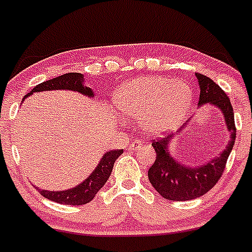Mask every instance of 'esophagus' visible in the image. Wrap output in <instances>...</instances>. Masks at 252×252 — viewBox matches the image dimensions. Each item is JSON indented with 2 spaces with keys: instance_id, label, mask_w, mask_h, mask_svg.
Wrapping results in <instances>:
<instances>
[{
  "instance_id": "obj_1",
  "label": "esophagus",
  "mask_w": 252,
  "mask_h": 252,
  "mask_svg": "<svg viewBox=\"0 0 252 252\" xmlns=\"http://www.w3.org/2000/svg\"><path fill=\"white\" fill-rule=\"evenodd\" d=\"M141 146H142V142H141L139 139H134V141H133V142L130 143L129 149L130 150H138L139 147H141Z\"/></svg>"
}]
</instances>
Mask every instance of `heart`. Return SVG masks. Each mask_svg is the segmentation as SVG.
<instances>
[{
	"label": "heart",
	"instance_id": "obj_1",
	"mask_svg": "<svg viewBox=\"0 0 252 252\" xmlns=\"http://www.w3.org/2000/svg\"><path fill=\"white\" fill-rule=\"evenodd\" d=\"M191 100V88L185 82L149 75L123 84L115 94V106L124 115L141 118L146 133L162 134L179 126Z\"/></svg>",
	"mask_w": 252,
	"mask_h": 252
}]
</instances>
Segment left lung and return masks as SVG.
<instances>
[{
  "mask_svg": "<svg viewBox=\"0 0 252 252\" xmlns=\"http://www.w3.org/2000/svg\"><path fill=\"white\" fill-rule=\"evenodd\" d=\"M200 86L198 106L210 105L223 114L225 126L229 133L225 149L219 155L201 165H186L173 158L169 152V145L174 136L152 141L156 158L149 169V181L158 193L172 201H188L205 194L217 185L224 172L227 160L236 139L234 114L230 101L220 87L206 75L196 73ZM186 124H188V120ZM186 124L179 133L186 129ZM178 134V133H177Z\"/></svg>",
  "mask_w": 252,
  "mask_h": 252,
  "instance_id": "1",
  "label": "left lung"
}]
</instances>
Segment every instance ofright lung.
Masks as SVG:
<instances>
[{
    "label": "right lung",
    "mask_w": 252,
    "mask_h": 252,
    "mask_svg": "<svg viewBox=\"0 0 252 252\" xmlns=\"http://www.w3.org/2000/svg\"><path fill=\"white\" fill-rule=\"evenodd\" d=\"M83 74L80 73H67L60 75L54 79L46 80L43 83L35 86L25 97L31 96L34 92H43V91H74L79 92L87 97H94V91L90 87L84 86ZM24 97V98H25ZM23 98V101H24ZM123 154V150H114L107 151L101 158L98 165L96 166L90 177H87L80 185L65 189V191H47L39 189V193L51 201L59 202L64 205H84L92 201L96 193L105 186L113 172L114 162Z\"/></svg>",
    "instance_id": "add662e5"
}]
</instances>
